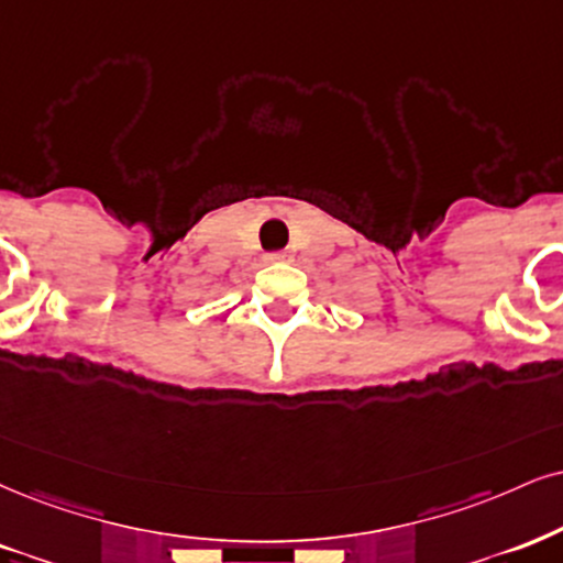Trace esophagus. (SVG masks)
I'll use <instances>...</instances> for the list:
<instances>
[{
	"label": "esophagus",
	"instance_id": "1",
	"mask_svg": "<svg viewBox=\"0 0 563 563\" xmlns=\"http://www.w3.org/2000/svg\"><path fill=\"white\" fill-rule=\"evenodd\" d=\"M284 258H287V255H284V253H268V255H266V261H268V263H274V261H284Z\"/></svg>",
	"mask_w": 563,
	"mask_h": 563
}]
</instances>
